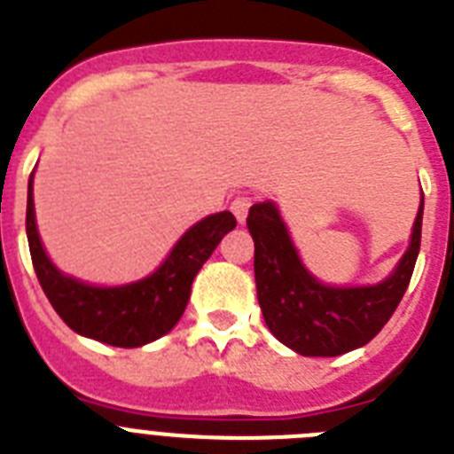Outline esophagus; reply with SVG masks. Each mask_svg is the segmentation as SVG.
Instances as JSON below:
<instances>
[{"instance_id": "esophagus-1", "label": "esophagus", "mask_w": 454, "mask_h": 454, "mask_svg": "<svg viewBox=\"0 0 454 454\" xmlns=\"http://www.w3.org/2000/svg\"><path fill=\"white\" fill-rule=\"evenodd\" d=\"M249 207H251V199H247V196H238V199H235V200H232V203H231L232 215H235V219H238L239 223L247 222V215H249Z\"/></svg>"}]
</instances>
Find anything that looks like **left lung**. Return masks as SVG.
I'll return each mask as SVG.
<instances>
[{
	"label": "left lung",
	"instance_id": "left-lung-1",
	"mask_svg": "<svg viewBox=\"0 0 454 454\" xmlns=\"http://www.w3.org/2000/svg\"><path fill=\"white\" fill-rule=\"evenodd\" d=\"M423 207L420 196L407 251L386 278L370 286H329L301 262L278 205H251L247 226L255 244V290L276 340L301 356H340L368 345L407 293L420 251Z\"/></svg>",
	"mask_w": 454,
	"mask_h": 454
}]
</instances>
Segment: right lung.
I'll use <instances>...</instances> for the list:
<instances>
[{
    "mask_svg": "<svg viewBox=\"0 0 454 454\" xmlns=\"http://www.w3.org/2000/svg\"><path fill=\"white\" fill-rule=\"evenodd\" d=\"M235 226L228 210L207 215L173 244L153 274L125 286H93L63 274L50 260L36 226L34 173L27 187V239L43 293L74 333L128 349L167 336L178 325L196 274Z\"/></svg>",
    "mask_w": 454,
    "mask_h": 454,
    "instance_id": "add662e5",
    "label": "right lung"
}]
</instances>
